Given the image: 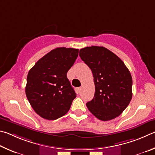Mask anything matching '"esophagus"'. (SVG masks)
<instances>
[{
    "label": "esophagus",
    "instance_id": "1",
    "mask_svg": "<svg viewBox=\"0 0 155 155\" xmlns=\"http://www.w3.org/2000/svg\"><path fill=\"white\" fill-rule=\"evenodd\" d=\"M81 90H82V87L78 88V93H79L81 92Z\"/></svg>",
    "mask_w": 155,
    "mask_h": 155
}]
</instances>
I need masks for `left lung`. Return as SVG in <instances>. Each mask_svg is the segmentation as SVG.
Masks as SVG:
<instances>
[{
  "label": "left lung",
  "instance_id": "obj_1",
  "mask_svg": "<svg viewBox=\"0 0 155 155\" xmlns=\"http://www.w3.org/2000/svg\"><path fill=\"white\" fill-rule=\"evenodd\" d=\"M81 59L93 72L95 93L86 104L89 111L99 120H110L120 115L132 98V78L123 61L101 46L80 50Z\"/></svg>",
  "mask_w": 155,
  "mask_h": 155
}]
</instances>
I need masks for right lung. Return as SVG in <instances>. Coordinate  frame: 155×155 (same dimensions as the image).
I'll list each match as a JSON object with an SVG mask.
<instances>
[{"label": "right lung", "mask_w": 155, "mask_h": 155, "mask_svg": "<svg viewBox=\"0 0 155 155\" xmlns=\"http://www.w3.org/2000/svg\"><path fill=\"white\" fill-rule=\"evenodd\" d=\"M79 50L57 48L40 58L28 71L26 94L35 112L56 120L69 110L76 93L67 77Z\"/></svg>", "instance_id": "right-lung-1"}]
</instances>
